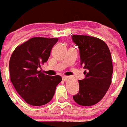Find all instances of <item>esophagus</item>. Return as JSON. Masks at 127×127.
<instances>
[{"label":"esophagus","instance_id":"34e87169","mask_svg":"<svg viewBox=\"0 0 127 127\" xmlns=\"http://www.w3.org/2000/svg\"><path fill=\"white\" fill-rule=\"evenodd\" d=\"M68 77H67V76H63L62 77V79L63 81H66L68 80Z\"/></svg>","mask_w":127,"mask_h":127}]
</instances>
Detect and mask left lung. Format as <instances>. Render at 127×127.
I'll list each match as a JSON object with an SVG mask.
<instances>
[{
	"label": "left lung",
	"instance_id": "obj_1",
	"mask_svg": "<svg viewBox=\"0 0 127 127\" xmlns=\"http://www.w3.org/2000/svg\"><path fill=\"white\" fill-rule=\"evenodd\" d=\"M72 41L79 50L81 65L85 68V77L78 80L79 91L73 99L81 106H93L104 97L111 84V54L106 44L97 37L74 35Z\"/></svg>",
	"mask_w": 127,
	"mask_h": 127
}]
</instances>
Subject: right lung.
<instances>
[{
  "mask_svg": "<svg viewBox=\"0 0 127 127\" xmlns=\"http://www.w3.org/2000/svg\"><path fill=\"white\" fill-rule=\"evenodd\" d=\"M58 38L32 37L17 47L9 61L11 81L16 91L28 104L42 106L54 96L61 76L41 73V65L47 62Z\"/></svg>",
  "mask_w": 127,
  "mask_h": 127,
  "instance_id": "obj_1",
  "label": "right lung"
}]
</instances>
